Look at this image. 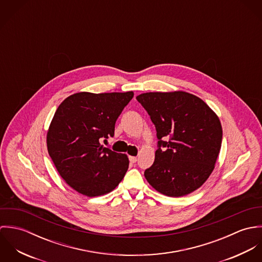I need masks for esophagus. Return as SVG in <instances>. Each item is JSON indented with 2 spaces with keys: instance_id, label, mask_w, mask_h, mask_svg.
Masks as SVG:
<instances>
[{
  "instance_id": "34e87169",
  "label": "esophagus",
  "mask_w": 262,
  "mask_h": 262,
  "mask_svg": "<svg viewBox=\"0 0 262 262\" xmlns=\"http://www.w3.org/2000/svg\"><path fill=\"white\" fill-rule=\"evenodd\" d=\"M129 160H130V162L135 163L137 161V157L136 156H129Z\"/></svg>"
}]
</instances>
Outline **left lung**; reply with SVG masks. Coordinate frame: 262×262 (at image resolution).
I'll return each instance as SVG.
<instances>
[{
	"instance_id": "1",
	"label": "left lung",
	"mask_w": 262,
	"mask_h": 262,
	"mask_svg": "<svg viewBox=\"0 0 262 262\" xmlns=\"http://www.w3.org/2000/svg\"><path fill=\"white\" fill-rule=\"evenodd\" d=\"M136 99L149 114L159 139L155 160L144 172L150 186L176 198L202 187L221 149L223 131L217 114L202 99L183 91L150 92Z\"/></svg>"
}]
</instances>
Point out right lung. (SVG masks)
Here are the masks:
<instances>
[{"mask_svg": "<svg viewBox=\"0 0 262 262\" xmlns=\"http://www.w3.org/2000/svg\"><path fill=\"white\" fill-rule=\"evenodd\" d=\"M134 93H76L57 108L46 144L58 173L80 194L93 198L112 191L123 180L129 159L101 145L114 136L115 123Z\"/></svg>", "mask_w": 262, "mask_h": 262, "instance_id": "obj_1", "label": "right lung"}]
</instances>
